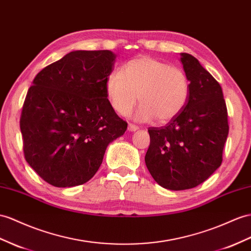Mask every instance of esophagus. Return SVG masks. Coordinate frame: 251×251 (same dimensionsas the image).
Returning <instances> with one entry per match:
<instances>
[{
	"mask_svg": "<svg viewBox=\"0 0 251 251\" xmlns=\"http://www.w3.org/2000/svg\"><path fill=\"white\" fill-rule=\"evenodd\" d=\"M138 129H139V128L136 125H133V124L128 125V131H137Z\"/></svg>",
	"mask_w": 251,
	"mask_h": 251,
	"instance_id": "1",
	"label": "esophagus"
}]
</instances>
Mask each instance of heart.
Wrapping results in <instances>:
<instances>
[{
  "mask_svg": "<svg viewBox=\"0 0 251 251\" xmlns=\"http://www.w3.org/2000/svg\"><path fill=\"white\" fill-rule=\"evenodd\" d=\"M105 91L115 112L128 114L141 106L137 119L160 124L175 119L185 107L190 96V81L181 69L150 56H140L126 62L121 73L107 77Z\"/></svg>",
  "mask_w": 251,
  "mask_h": 251,
  "instance_id": "obj_1",
  "label": "heart"
}]
</instances>
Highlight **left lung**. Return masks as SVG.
Segmentation results:
<instances>
[{
	"instance_id": "left-lung-1",
	"label": "left lung",
	"mask_w": 251,
	"mask_h": 251,
	"mask_svg": "<svg viewBox=\"0 0 251 251\" xmlns=\"http://www.w3.org/2000/svg\"><path fill=\"white\" fill-rule=\"evenodd\" d=\"M180 62L190 81L188 102L169 124L149 128L145 155L151 177L173 191L195 188L220 168L229 132L220 83L194 56L180 53Z\"/></svg>"
}]
</instances>
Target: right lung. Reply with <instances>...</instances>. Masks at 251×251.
Returning <instances> with one entry per match:
<instances>
[{
  "instance_id": "1",
  "label": "right lung",
  "mask_w": 251,
  "mask_h": 251,
  "mask_svg": "<svg viewBox=\"0 0 251 251\" xmlns=\"http://www.w3.org/2000/svg\"><path fill=\"white\" fill-rule=\"evenodd\" d=\"M115 58L108 50H74L41 70L28 89L20 120L24 156L54 187L89 181L107 146L127 129L105 91Z\"/></svg>"
}]
</instances>
